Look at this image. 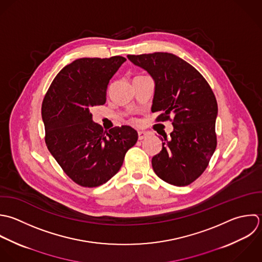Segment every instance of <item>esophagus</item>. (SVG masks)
Segmentation results:
<instances>
[{
  "mask_svg": "<svg viewBox=\"0 0 262 262\" xmlns=\"http://www.w3.org/2000/svg\"><path fill=\"white\" fill-rule=\"evenodd\" d=\"M138 136H139V140H143V139H145L148 136V133L140 130V132H138Z\"/></svg>",
  "mask_w": 262,
  "mask_h": 262,
  "instance_id": "1",
  "label": "esophagus"
}]
</instances>
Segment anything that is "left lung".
<instances>
[{
  "mask_svg": "<svg viewBox=\"0 0 262 262\" xmlns=\"http://www.w3.org/2000/svg\"><path fill=\"white\" fill-rule=\"evenodd\" d=\"M155 81L152 112L156 121L170 120L173 132L161 138L162 150L152 158L155 173L164 182L184 187L206 169L216 149L217 102L203 75L170 53L127 55Z\"/></svg>",
  "mask_w": 262,
  "mask_h": 262,
  "instance_id": "1",
  "label": "left lung"
}]
</instances>
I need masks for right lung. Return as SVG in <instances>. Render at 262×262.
<instances>
[{"label":"right lung","mask_w":262,"mask_h":262,"mask_svg":"<svg viewBox=\"0 0 262 262\" xmlns=\"http://www.w3.org/2000/svg\"><path fill=\"white\" fill-rule=\"evenodd\" d=\"M124 61L121 56L77 59L56 75L42 100L46 145L63 171L81 187L108 182L138 141L137 130L128 125L107 132L92 119V107L106 103L109 80Z\"/></svg>","instance_id":"1"}]
</instances>
